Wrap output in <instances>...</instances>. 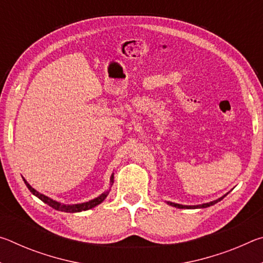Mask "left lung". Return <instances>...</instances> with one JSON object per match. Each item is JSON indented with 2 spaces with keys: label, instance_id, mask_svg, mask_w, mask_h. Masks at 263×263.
I'll list each match as a JSON object with an SVG mask.
<instances>
[{
  "label": "left lung",
  "instance_id": "8db88e82",
  "mask_svg": "<svg viewBox=\"0 0 263 263\" xmlns=\"http://www.w3.org/2000/svg\"><path fill=\"white\" fill-rule=\"evenodd\" d=\"M225 196H226V195L221 196L220 198L216 199V201H212V202H210V203H204V204H201V205H182V204H176V203H173V202H167V203L169 204V205L175 206V208H179V209H203V208L211 206V205H213V204H216V203H218L219 201H221V199L224 198Z\"/></svg>",
  "mask_w": 263,
  "mask_h": 263
}]
</instances>
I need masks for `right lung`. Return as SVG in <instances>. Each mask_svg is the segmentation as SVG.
Wrapping results in <instances>:
<instances>
[{
  "label": "right lung",
  "mask_w": 263,
  "mask_h": 263,
  "mask_svg": "<svg viewBox=\"0 0 263 263\" xmlns=\"http://www.w3.org/2000/svg\"><path fill=\"white\" fill-rule=\"evenodd\" d=\"M24 182H25L26 186H28V189L31 191V193H32L34 196H37V197L41 199V201H43L44 203H46L47 205H50L51 208L55 209V210L64 211V212H81V211L89 210V209H92V208H95L96 205H99V204H101L106 198V196L109 195V190H106L105 193L100 195L99 197L91 199V201H89V202H84V203H80V204H72V205H66V204H61V203L57 202V201H53V199H51L50 197H47V196L38 193L37 190L33 189L32 186H31L28 183V182H26V180H24ZM112 183H114V174L111 175V177H110V185H112Z\"/></svg>",
  "instance_id": "right-lung-1"
}]
</instances>
